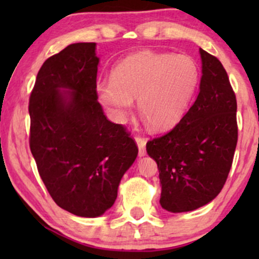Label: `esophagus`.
<instances>
[{
    "mask_svg": "<svg viewBox=\"0 0 259 259\" xmlns=\"http://www.w3.org/2000/svg\"><path fill=\"white\" fill-rule=\"evenodd\" d=\"M136 141L138 144V148H139V155L143 157V155L146 154V139L140 136H137Z\"/></svg>",
    "mask_w": 259,
    "mask_h": 259,
    "instance_id": "34e87169",
    "label": "esophagus"
}]
</instances>
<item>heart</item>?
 <instances>
[{
  "label": "heart",
  "mask_w": 259,
  "mask_h": 259,
  "mask_svg": "<svg viewBox=\"0 0 259 259\" xmlns=\"http://www.w3.org/2000/svg\"><path fill=\"white\" fill-rule=\"evenodd\" d=\"M199 81V67L187 55L145 51L121 60L112 81L97 83L99 101L122 121L137 98L140 114L152 128H171L185 114Z\"/></svg>",
  "instance_id": "obj_1"
}]
</instances>
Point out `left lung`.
<instances>
[{
    "instance_id": "1",
    "label": "left lung",
    "mask_w": 259,
    "mask_h": 259,
    "mask_svg": "<svg viewBox=\"0 0 259 259\" xmlns=\"http://www.w3.org/2000/svg\"><path fill=\"white\" fill-rule=\"evenodd\" d=\"M199 94L182 120L146 144L157 161L160 205L173 213L213 200L225 185L238 140L236 94L215 56L199 49Z\"/></svg>"
}]
</instances>
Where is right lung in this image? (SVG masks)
Instances as JSON below:
<instances>
[{"instance_id": "right-lung-1", "label": "right lung", "mask_w": 259, "mask_h": 259, "mask_svg": "<svg viewBox=\"0 0 259 259\" xmlns=\"http://www.w3.org/2000/svg\"><path fill=\"white\" fill-rule=\"evenodd\" d=\"M98 63L94 42L69 45L46 60L29 98V146L37 171L53 200L80 217L112 207L138 155L131 134L109 121L99 104Z\"/></svg>"}]
</instances>
